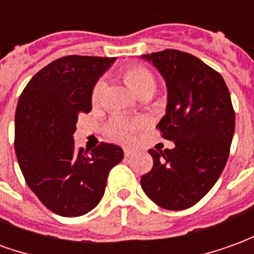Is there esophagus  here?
<instances>
[{"mask_svg": "<svg viewBox=\"0 0 254 254\" xmlns=\"http://www.w3.org/2000/svg\"><path fill=\"white\" fill-rule=\"evenodd\" d=\"M124 155H125V156H130V155H133V149H130V148H125L124 149Z\"/></svg>", "mask_w": 254, "mask_h": 254, "instance_id": "34e87169", "label": "esophagus"}]
</instances>
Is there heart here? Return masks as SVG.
Masks as SVG:
<instances>
[{
    "label": "heart",
    "instance_id": "1",
    "mask_svg": "<svg viewBox=\"0 0 254 254\" xmlns=\"http://www.w3.org/2000/svg\"><path fill=\"white\" fill-rule=\"evenodd\" d=\"M122 74L127 80V83L132 87L133 91L138 96L152 94L156 88V78H155L154 73L143 65H130V66L124 69ZM103 89H105L103 81H98L94 85L92 94H91V100L94 105H98L100 102ZM143 125L144 122L141 120H137V118L133 120V118H127V117H116L109 122V125L106 127V133L114 141L130 143L136 132Z\"/></svg>",
    "mask_w": 254,
    "mask_h": 254
}]
</instances>
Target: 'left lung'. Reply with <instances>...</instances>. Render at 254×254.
<instances>
[{
	"instance_id": "8db88e82",
	"label": "left lung",
	"mask_w": 254,
	"mask_h": 254,
	"mask_svg": "<svg viewBox=\"0 0 254 254\" xmlns=\"http://www.w3.org/2000/svg\"><path fill=\"white\" fill-rule=\"evenodd\" d=\"M167 87L166 114L158 124L173 149L148 152L154 159L141 177L145 194L159 207L181 211L211 190L227 163L235 113L223 77L189 53L166 49L144 54Z\"/></svg>"
}]
</instances>
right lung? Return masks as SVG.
Returning a JSON list of instances; mask_svg holds the SVG:
<instances>
[{"label":"right lung","mask_w":254,"mask_h":254,"mask_svg":"<svg viewBox=\"0 0 254 254\" xmlns=\"http://www.w3.org/2000/svg\"><path fill=\"white\" fill-rule=\"evenodd\" d=\"M116 58L66 56L41 69L21 92L14 116V151L21 173L42 204L74 218L105 194L121 147L100 143L87 154L73 134L80 113L92 109V88Z\"/></svg>","instance_id":"add662e5"}]
</instances>
